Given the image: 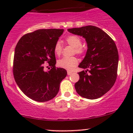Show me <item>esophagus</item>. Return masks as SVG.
<instances>
[{
	"label": "esophagus",
	"instance_id": "1",
	"mask_svg": "<svg viewBox=\"0 0 133 133\" xmlns=\"http://www.w3.org/2000/svg\"><path fill=\"white\" fill-rule=\"evenodd\" d=\"M72 74V72L71 71H67V74H68V76H70V75H71V74Z\"/></svg>",
	"mask_w": 133,
	"mask_h": 133
}]
</instances>
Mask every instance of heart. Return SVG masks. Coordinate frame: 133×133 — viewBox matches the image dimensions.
Instances as JSON below:
<instances>
[{
    "label": "heart",
    "mask_w": 133,
    "mask_h": 133,
    "mask_svg": "<svg viewBox=\"0 0 133 133\" xmlns=\"http://www.w3.org/2000/svg\"><path fill=\"white\" fill-rule=\"evenodd\" d=\"M66 42L69 45L74 48V52L79 55H82L85 52V49L81 46L82 41L77 36L70 35L65 39ZM54 52L56 55H61L62 52V46L59 42H57L54 45ZM57 65L60 68L65 69L68 71H72L78 64V59L76 57H63L57 61Z\"/></svg>",
    "instance_id": "b5f03b06"
}]
</instances>
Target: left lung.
I'll return each mask as SVG.
<instances>
[{"label":"left lung","instance_id":"8db88e82","mask_svg":"<svg viewBox=\"0 0 133 133\" xmlns=\"http://www.w3.org/2000/svg\"><path fill=\"white\" fill-rule=\"evenodd\" d=\"M68 31L84 37L88 46L86 56L79 65L87 70L78 72L80 78L74 85L76 91L86 99L101 97L117 79L119 54L116 43L105 31L91 25Z\"/></svg>","mask_w":133,"mask_h":133}]
</instances>
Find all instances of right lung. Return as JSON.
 Returning a JSON list of instances; mask_svg holds the SVG:
<instances>
[{"label":"right lung","mask_w":133,"mask_h":133,"mask_svg":"<svg viewBox=\"0 0 133 133\" xmlns=\"http://www.w3.org/2000/svg\"><path fill=\"white\" fill-rule=\"evenodd\" d=\"M64 31L63 29H41L22 37L14 51L12 72L22 91L37 102L53 99L66 71L56 67L54 45ZM45 63L51 69L44 70ZM48 67V66H46Z\"/></svg>","instance_id":"1"}]
</instances>
